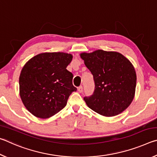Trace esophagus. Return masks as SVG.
I'll return each instance as SVG.
<instances>
[{
  "label": "esophagus",
  "mask_w": 157,
  "mask_h": 157,
  "mask_svg": "<svg viewBox=\"0 0 157 157\" xmlns=\"http://www.w3.org/2000/svg\"><path fill=\"white\" fill-rule=\"evenodd\" d=\"M78 91L79 92V93H82V91H83V87H82V86H79L78 88Z\"/></svg>",
  "instance_id": "34e87169"
}]
</instances>
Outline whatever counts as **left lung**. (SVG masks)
Here are the masks:
<instances>
[{
	"label": "left lung",
	"instance_id": "1",
	"mask_svg": "<svg viewBox=\"0 0 157 157\" xmlns=\"http://www.w3.org/2000/svg\"><path fill=\"white\" fill-rule=\"evenodd\" d=\"M80 57L94 75L95 90L84 97L87 106L100 115L111 117L123 112L134 98L136 74L130 61L121 53L97 50Z\"/></svg>",
	"mask_w": 157,
	"mask_h": 157
}]
</instances>
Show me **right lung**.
I'll return each mask as SVG.
<instances>
[{"instance_id": "obj_1", "label": "right lung", "mask_w": 157, "mask_h": 157, "mask_svg": "<svg viewBox=\"0 0 157 157\" xmlns=\"http://www.w3.org/2000/svg\"><path fill=\"white\" fill-rule=\"evenodd\" d=\"M73 55L43 52L28 61L19 77V94L25 108L37 118L46 119L67 104L72 92L73 75L66 69Z\"/></svg>"}]
</instances>
